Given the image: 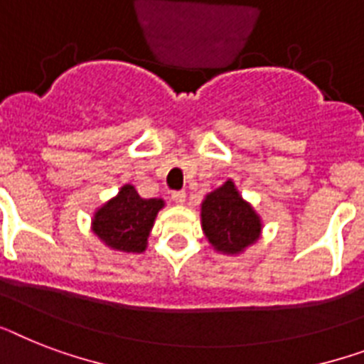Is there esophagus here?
Masks as SVG:
<instances>
[{"label": "esophagus", "instance_id": "obj_1", "mask_svg": "<svg viewBox=\"0 0 364 364\" xmlns=\"http://www.w3.org/2000/svg\"><path fill=\"white\" fill-rule=\"evenodd\" d=\"M172 200H173V203H177V205H179V203H183L185 200H187V192H185V191H173L172 192Z\"/></svg>", "mask_w": 364, "mask_h": 364}]
</instances>
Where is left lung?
I'll return each mask as SVG.
<instances>
[{
	"instance_id": "1",
	"label": "left lung",
	"mask_w": 364,
	"mask_h": 364,
	"mask_svg": "<svg viewBox=\"0 0 364 364\" xmlns=\"http://www.w3.org/2000/svg\"><path fill=\"white\" fill-rule=\"evenodd\" d=\"M202 226L217 250L237 254L259 237L258 215L243 202L232 181L211 192L202 203Z\"/></svg>"
}]
</instances>
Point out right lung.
<instances>
[{
	"instance_id": "obj_1",
	"label": "right lung",
	"mask_w": 364,
	"mask_h": 364,
	"mask_svg": "<svg viewBox=\"0 0 364 364\" xmlns=\"http://www.w3.org/2000/svg\"><path fill=\"white\" fill-rule=\"evenodd\" d=\"M162 205L159 198L144 200L132 185H125L114 200L95 213L93 232L112 249L144 252L149 230Z\"/></svg>"
}]
</instances>
